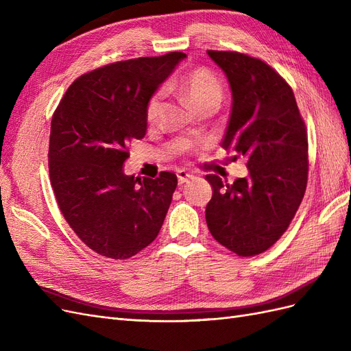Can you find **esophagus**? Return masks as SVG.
Here are the masks:
<instances>
[{
  "label": "esophagus",
  "mask_w": 351,
  "mask_h": 351,
  "mask_svg": "<svg viewBox=\"0 0 351 351\" xmlns=\"http://www.w3.org/2000/svg\"><path fill=\"white\" fill-rule=\"evenodd\" d=\"M193 177V174L192 173H189V171H186V169H178L177 171V178H178V184H184V183H187L190 178Z\"/></svg>",
  "instance_id": "esophagus-1"
}]
</instances>
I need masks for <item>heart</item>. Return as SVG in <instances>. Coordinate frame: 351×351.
<instances>
[{
    "mask_svg": "<svg viewBox=\"0 0 351 351\" xmlns=\"http://www.w3.org/2000/svg\"><path fill=\"white\" fill-rule=\"evenodd\" d=\"M176 89L183 95V98L192 104L193 107L199 111L205 107H209V105H214V107H219V104L224 98V89H222L221 82L214 76L210 71L205 69H197L193 70L192 73H189L187 76L180 80L174 86H169ZM162 93L156 92L154 97L147 101L146 105V119L149 121H155L158 119L159 112H161L162 108ZM189 145L182 143L180 147L186 149Z\"/></svg>",
    "mask_w": 351,
    "mask_h": 351,
    "instance_id": "b5f03b06",
    "label": "heart"
}]
</instances>
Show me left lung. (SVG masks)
Listing matches in <instances>:
<instances>
[{"label":"left lung","instance_id":"obj_1","mask_svg":"<svg viewBox=\"0 0 351 351\" xmlns=\"http://www.w3.org/2000/svg\"><path fill=\"white\" fill-rule=\"evenodd\" d=\"M226 73L232 95L222 141L226 151L247 159L249 176L212 186L206 224L222 246L254 256L277 241L299 209L307 184V132L294 93L262 60L240 52L208 51Z\"/></svg>","mask_w":351,"mask_h":351}]
</instances>
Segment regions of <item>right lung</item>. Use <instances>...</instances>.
Here are the masks:
<instances>
[{
    "label": "right lung",
    "mask_w": 351,
    "mask_h": 351,
    "mask_svg": "<svg viewBox=\"0 0 351 351\" xmlns=\"http://www.w3.org/2000/svg\"><path fill=\"white\" fill-rule=\"evenodd\" d=\"M183 52L119 61L83 74L51 121L49 178L69 226L89 249L129 259L156 239L177 176L124 174L127 145L146 134V105Z\"/></svg>",
    "instance_id": "1"
}]
</instances>
